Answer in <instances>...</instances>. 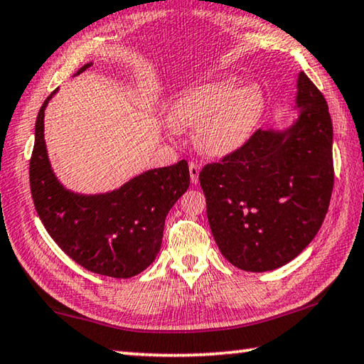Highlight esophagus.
<instances>
[{"label":"esophagus","instance_id":"esophagus-1","mask_svg":"<svg viewBox=\"0 0 364 364\" xmlns=\"http://www.w3.org/2000/svg\"><path fill=\"white\" fill-rule=\"evenodd\" d=\"M189 176H191V183L193 184L199 183V165L196 162H189Z\"/></svg>","mask_w":364,"mask_h":364}]
</instances>
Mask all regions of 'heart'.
Segmentation results:
<instances>
[{
	"instance_id": "heart-1",
	"label": "heart",
	"mask_w": 364,
	"mask_h": 364,
	"mask_svg": "<svg viewBox=\"0 0 364 364\" xmlns=\"http://www.w3.org/2000/svg\"><path fill=\"white\" fill-rule=\"evenodd\" d=\"M236 88L232 80H208L183 91L170 114L173 130H193L194 144L210 157H226L247 143L260 122L264 96L260 86Z\"/></svg>"
}]
</instances>
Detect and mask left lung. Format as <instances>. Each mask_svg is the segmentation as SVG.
Segmentation results:
<instances>
[{
	"mask_svg": "<svg viewBox=\"0 0 364 364\" xmlns=\"http://www.w3.org/2000/svg\"><path fill=\"white\" fill-rule=\"evenodd\" d=\"M299 119L286 130H257L241 149L205 165L199 181L215 242L228 262L263 273L294 260L328 213L334 164L328 102L304 72Z\"/></svg>",
	"mask_w": 364,
	"mask_h": 364,
	"instance_id": "1",
	"label": "left lung"
}]
</instances>
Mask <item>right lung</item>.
Here are the masks:
<instances>
[{"label":"right lung","instance_id":"add662e5","mask_svg":"<svg viewBox=\"0 0 364 364\" xmlns=\"http://www.w3.org/2000/svg\"><path fill=\"white\" fill-rule=\"evenodd\" d=\"M56 91L43 102L35 123L28 173L36 213L54 242L85 269L132 278L156 260L165 217L189 188L188 162L147 170L110 193L69 191L54 175L45 143V109Z\"/></svg>","mask_w":364,"mask_h":364}]
</instances>
